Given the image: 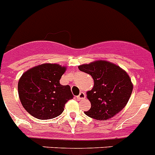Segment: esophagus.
Listing matches in <instances>:
<instances>
[{
  "instance_id": "34e87169",
  "label": "esophagus",
  "mask_w": 155,
  "mask_h": 155,
  "mask_svg": "<svg viewBox=\"0 0 155 155\" xmlns=\"http://www.w3.org/2000/svg\"><path fill=\"white\" fill-rule=\"evenodd\" d=\"M85 98V94L83 92H81L80 93H79V95L78 96H77V99L78 100H82V99H84Z\"/></svg>"
}]
</instances>
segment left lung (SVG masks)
Wrapping results in <instances>:
<instances>
[{"label":"left lung","instance_id":"left-lung-1","mask_svg":"<svg viewBox=\"0 0 155 155\" xmlns=\"http://www.w3.org/2000/svg\"><path fill=\"white\" fill-rule=\"evenodd\" d=\"M90 74L94 86L87 92L91 108L84 114L96 120H107L120 112L129 101L133 85L129 74L117 65L104 60L79 66Z\"/></svg>","mask_w":155,"mask_h":155}]
</instances>
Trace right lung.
<instances>
[{"label":"right lung","mask_w":155,"mask_h":155,"mask_svg":"<svg viewBox=\"0 0 155 155\" xmlns=\"http://www.w3.org/2000/svg\"><path fill=\"white\" fill-rule=\"evenodd\" d=\"M66 67L55 63H44L30 69L18 83L22 107L33 117L41 120L51 119L63 113L65 104L74 96L69 85L59 80Z\"/></svg>","instance_id":"right-lung-1"}]
</instances>
